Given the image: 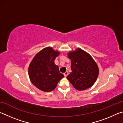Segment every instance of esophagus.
Listing matches in <instances>:
<instances>
[{"instance_id": "esophagus-1", "label": "esophagus", "mask_w": 123, "mask_h": 123, "mask_svg": "<svg viewBox=\"0 0 123 123\" xmlns=\"http://www.w3.org/2000/svg\"><path fill=\"white\" fill-rule=\"evenodd\" d=\"M68 75V72H65L64 73V76H65V77H66Z\"/></svg>"}]
</instances>
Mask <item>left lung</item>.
<instances>
[{
  "label": "left lung",
  "instance_id": "8db88e82",
  "mask_svg": "<svg viewBox=\"0 0 123 123\" xmlns=\"http://www.w3.org/2000/svg\"><path fill=\"white\" fill-rule=\"evenodd\" d=\"M71 60L72 72L67 78L75 88L83 91L92 86L99 75L96 62L86 51L78 48L68 55Z\"/></svg>",
  "mask_w": 123,
  "mask_h": 123
}]
</instances>
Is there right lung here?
I'll list each match as a JSON object with an SVG mask.
<instances>
[{"mask_svg": "<svg viewBox=\"0 0 123 123\" xmlns=\"http://www.w3.org/2000/svg\"><path fill=\"white\" fill-rule=\"evenodd\" d=\"M60 52L47 47L37 53L29 65L28 73L32 84L44 92L54 90L64 77L54 63Z\"/></svg>", "mask_w": 123, "mask_h": 123, "instance_id": "1", "label": "right lung"}]
</instances>
